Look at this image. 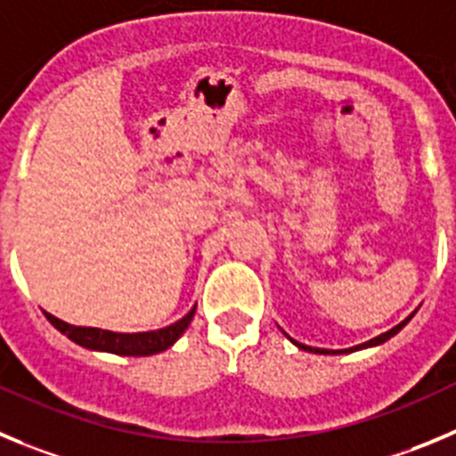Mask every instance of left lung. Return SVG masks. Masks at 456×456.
<instances>
[{
    "label": "left lung",
    "mask_w": 456,
    "mask_h": 456,
    "mask_svg": "<svg viewBox=\"0 0 456 456\" xmlns=\"http://www.w3.org/2000/svg\"><path fill=\"white\" fill-rule=\"evenodd\" d=\"M407 322H410V317L405 319V322H403V324H398V326H394V329L391 330H387V333H382V335H378V338H373V339H369V342H364V344H360V346H353V348H344V351H329V348H313V346H304V344H299V342H295L297 346L299 348H304V351H310V353H326V355H333V353H348V351H357V348H367V346H376V344H382V342H387V339L389 338H394L395 333H398V330L403 329V326L407 324Z\"/></svg>",
    "instance_id": "8db88e82"
}]
</instances>
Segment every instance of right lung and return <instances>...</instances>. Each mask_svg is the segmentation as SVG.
I'll list each match as a JSON object with an SVG mask.
<instances>
[{
  "mask_svg": "<svg viewBox=\"0 0 456 456\" xmlns=\"http://www.w3.org/2000/svg\"><path fill=\"white\" fill-rule=\"evenodd\" d=\"M45 314L55 329L65 333L71 342L80 344L85 348L117 353V355H152V353L166 351L170 344H175L180 339V335L184 333L186 326L193 319L195 308H191V313L184 314L175 324H170L159 330H151V333H112V330L87 329V326H71L61 322L58 317H53V314Z\"/></svg>",
  "mask_w": 456,
  "mask_h": 456,
  "instance_id": "1",
  "label": "right lung"
}]
</instances>
